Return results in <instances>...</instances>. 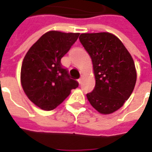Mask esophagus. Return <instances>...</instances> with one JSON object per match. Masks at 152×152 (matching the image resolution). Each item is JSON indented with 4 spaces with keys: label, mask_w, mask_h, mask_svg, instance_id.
Returning <instances> with one entry per match:
<instances>
[{
    "label": "esophagus",
    "mask_w": 152,
    "mask_h": 152,
    "mask_svg": "<svg viewBox=\"0 0 152 152\" xmlns=\"http://www.w3.org/2000/svg\"><path fill=\"white\" fill-rule=\"evenodd\" d=\"M82 80H83V76H81V77H80V79H78V82L81 84V81H82Z\"/></svg>",
    "instance_id": "esophagus-1"
}]
</instances>
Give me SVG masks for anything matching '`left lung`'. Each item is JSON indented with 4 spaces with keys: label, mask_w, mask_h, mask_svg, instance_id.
<instances>
[{
    "label": "left lung",
    "mask_w": 152,
    "mask_h": 152,
    "mask_svg": "<svg viewBox=\"0 0 152 152\" xmlns=\"http://www.w3.org/2000/svg\"><path fill=\"white\" fill-rule=\"evenodd\" d=\"M79 39L92 59L96 80L93 91L86 94L87 100L102 114L117 111L135 86L137 75L132 56L110 33L81 34Z\"/></svg>",
    "instance_id": "1"
}]
</instances>
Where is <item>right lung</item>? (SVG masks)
Segmentation results:
<instances>
[{"label": "right lung", "mask_w": 152, "mask_h": 152, "mask_svg": "<svg viewBox=\"0 0 152 152\" xmlns=\"http://www.w3.org/2000/svg\"><path fill=\"white\" fill-rule=\"evenodd\" d=\"M79 33L49 31L32 45L21 68V84L36 106L50 111L59 106L78 86L60 60L76 42Z\"/></svg>", "instance_id": "add662e5"}]
</instances>
